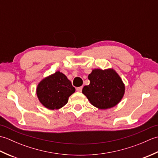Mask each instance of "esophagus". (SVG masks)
I'll use <instances>...</instances> for the list:
<instances>
[{
	"label": "esophagus",
	"instance_id": "1",
	"mask_svg": "<svg viewBox=\"0 0 158 158\" xmlns=\"http://www.w3.org/2000/svg\"><path fill=\"white\" fill-rule=\"evenodd\" d=\"M82 89H83V86L79 87V88H77V91L79 92H81L82 91Z\"/></svg>",
	"mask_w": 158,
	"mask_h": 158
}]
</instances>
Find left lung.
<instances>
[{
	"instance_id": "8db88e82",
	"label": "left lung",
	"mask_w": 158,
	"mask_h": 158,
	"mask_svg": "<svg viewBox=\"0 0 158 158\" xmlns=\"http://www.w3.org/2000/svg\"><path fill=\"white\" fill-rule=\"evenodd\" d=\"M90 83L82 92L93 106L100 109L117 105L124 94L125 86L120 77L113 69H94L88 75Z\"/></svg>"
}]
</instances>
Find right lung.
Returning <instances> with one entry per match:
<instances>
[{
  "label": "right lung",
  "mask_w": 158,
  "mask_h": 158,
  "mask_svg": "<svg viewBox=\"0 0 158 158\" xmlns=\"http://www.w3.org/2000/svg\"><path fill=\"white\" fill-rule=\"evenodd\" d=\"M75 88L63 73L59 71L39 83L36 94L43 106L49 109H60L68 102L69 97Z\"/></svg>",
  "instance_id": "1"
}]
</instances>
